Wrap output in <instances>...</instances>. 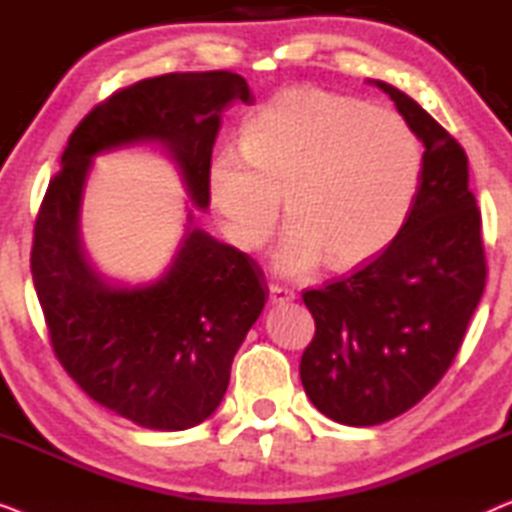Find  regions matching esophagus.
I'll list each match as a JSON object with an SVG mask.
<instances>
[{
    "instance_id": "esophagus-1",
    "label": "esophagus",
    "mask_w": 512,
    "mask_h": 512,
    "mask_svg": "<svg viewBox=\"0 0 512 512\" xmlns=\"http://www.w3.org/2000/svg\"><path fill=\"white\" fill-rule=\"evenodd\" d=\"M293 298H296V293H293L291 289H286V286H279V284H270V303L272 305L291 303Z\"/></svg>"
}]
</instances>
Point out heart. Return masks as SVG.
I'll return each instance as SVG.
<instances>
[{"instance_id":"1","label":"heart","mask_w":512,"mask_h":512,"mask_svg":"<svg viewBox=\"0 0 512 512\" xmlns=\"http://www.w3.org/2000/svg\"><path fill=\"white\" fill-rule=\"evenodd\" d=\"M422 146L394 109L321 88L272 97L242 125V151L226 146L207 167V193L223 233L261 249L282 212L275 251L282 275L324 263L349 270L394 240L415 200Z\"/></svg>"}]
</instances>
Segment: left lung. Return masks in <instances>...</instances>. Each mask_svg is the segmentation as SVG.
<instances>
[{"label":"left lung","instance_id":"obj_1","mask_svg":"<svg viewBox=\"0 0 512 512\" xmlns=\"http://www.w3.org/2000/svg\"><path fill=\"white\" fill-rule=\"evenodd\" d=\"M424 142L408 219L380 256L303 293L314 338L300 380L314 408L347 426L389 422L417 405L452 366L487 279L482 219L461 144L384 81Z\"/></svg>","mask_w":512,"mask_h":512}]
</instances>
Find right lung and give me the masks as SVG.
I'll use <instances>...</instances> for the list:
<instances>
[{"mask_svg":"<svg viewBox=\"0 0 512 512\" xmlns=\"http://www.w3.org/2000/svg\"><path fill=\"white\" fill-rule=\"evenodd\" d=\"M237 100L251 104L254 95L240 74L223 69L163 74L116 90L69 135L34 223L32 282L55 356L93 401L144 429L184 431L219 408L268 286L249 254L191 226L158 282L109 284L83 254V184L97 153L160 142L195 205L207 209L221 111Z\"/></svg>","mask_w":512,"mask_h":512,"instance_id":"1","label":"right lung"}]
</instances>
